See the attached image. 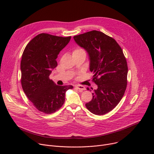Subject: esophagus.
<instances>
[{"instance_id":"1","label":"esophagus","mask_w":154,"mask_h":154,"mask_svg":"<svg viewBox=\"0 0 154 154\" xmlns=\"http://www.w3.org/2000/svg\"><path fill=\"white\" fill-rule=\"evenodd\" d=\"M75 87V88H77V89H78V90H79V91H84V90H85V87H84V86H83V85H76Z\"/></svg>"}]
</instances>
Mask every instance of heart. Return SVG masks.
Here are the masks:
<instances>
[{
  "label": "heart",
  "mask_w": 154,
  "mask_h": 154,
  "mask_svg": "<svg viewBox=\"0 0 154 154\" xmlns=\"http://www.w3.org/2000/svg\"><path fill=\"white\" fill-rule=\"evenodd\" d=\"M82 51H83V50H82V49H80V48H77V49H75L74 52H73V54H74V53L80 52H82Z\"/></svg>",
  "instance_id": "b5f03b06"
}]
</instances>
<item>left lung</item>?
<instances>
[{
	"instance_id": "left-lung-1",
	"label": "left lung",
	"mask_w": 154,
	"mask_h": 154,
	"mask_svg": "<svg viewBox=\"0 0 154 154\" xmlns=\"http://www.w3.org/2000/svg\"><path fill=\"white\" fill-rule=\"evenodd\" d=\"M74 39L87 52L93 81L97 85L85 106L94 114H106L117 106L126 89L128 67L123 51L114 38L100 31L88 32Z\"/></svg>"
}]
</instances>
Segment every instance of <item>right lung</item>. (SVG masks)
<instances>
[{
  "label": "right lung",
  "mask_w": 154,
  "mask_h": 154,
  "mask_svg": "<svg viewBox=\"0 0 154 154\" xmlns=\"http://www.w3.org/2000/svg\"><path fill=\"white\" fill-rule=\"evenodd\" d=\"M71 37H62L40 34L27 45L20 62L21 84L24 93L40 112L52 114L59 110L72 85H57L49 79L57 66L60 52Z\"/></svg>",
  "instance_id": "obj_1"
}]
</instances>
